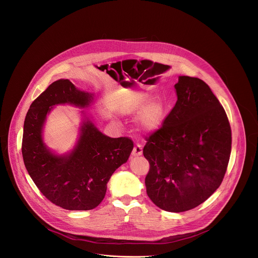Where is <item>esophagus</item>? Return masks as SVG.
<instances>
[{
  "label": "esophagus",
  "instance_id": "obj_1",
  "mask_svg": "<svg viewBox=\"0 0 258 258\" xmlns=\"http://www.w3.org/2000/svg\"><path fill=\"white\" fill-rule=\"evenodd\" d=\"M132 155L133 157H139V156H142L143 155V147L141 145H137L133 152H132Z\"/></svg>",
  "mask_w": 258,
  "mask_h": 258
}]
</instances>
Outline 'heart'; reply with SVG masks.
<instances>
[{"mask_svg": "<svg viewBox=\"0 0 258 258\" xmlns=\"http://www.w3.org/2000/svg\"><path fill=\"white\" fill-rule=\"evenodd\" d=\"M125 112L132 115H139L138 128L147 135L156 133L163 124L167 107L158 98H153L151 93H143L136 97L126 107Z\"/></svg>", "mask_w": 258, "mask_h": 258, "instance_id": "b5f03b06", "label": "heart"}]
</instances>
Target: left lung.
<instances>
[{
    "label": "left lung",
    "mask_w": 258,
    "mask_h": 258,
    "mask_svg": "<svg viewBox=\"0 0 258 258\" xmlns=\"http://www.w3.org/2000/svg\"><path fill=\"white\" fill-rule=\"evenodd\" d=\"M177 102L163 125L147 139L145 183L155 205L168 212L191 210L221 185L231 153L226 112L201 79L179 76Z\"/></svg>",
    "instance_id": "left-lung-1"
}]
</instances>
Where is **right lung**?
Segmentation results:
<instances>
[{
  "instance_id": "right-lung-1",
  "label": "right lung",
  "mask_w": 258,
  "mask_h": 258,
  "mask_svg": "<svg viewBox=\"0 0 258 258\" xmlns=\"http://www.w3.org/2000/svg\"><path fill=\"white\" fill-rule=\"evenodd\" d=\"M93 100V93L80 90L68 79H59L32 102L24 121L22 155L28 174L49 201L66 210L97 207L111 175L126 163L134 149L128 138L103 135L85 110H80L81 122L73 149L57 154L48 148L43 132L54 106L70 104L83 109Z\"/></svg>"
}]
</instances>
